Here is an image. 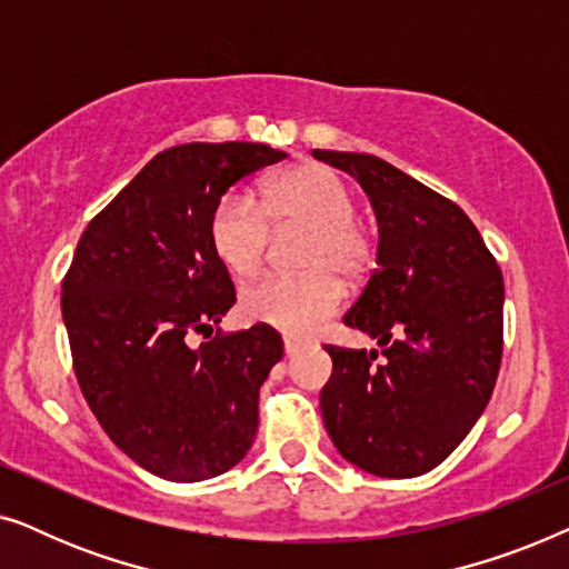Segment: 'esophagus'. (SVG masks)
Returning a JSON list of instances; mask_svg holds the SVG:
<instances>
[{
  "label": "esophagus",
  "instance_id": "esophagus-1",
  "mask_svg": "<svg viewBox=\"0 0 569 569\" xmlns=\"http://www.w3.org/2000/svg\"><path fill=\"white\" fill-rule=\"evenodd\" d=\"M302 347H306V345H302L300 339H295V337H284V355H287V357H295V355L300 352Z\"/></svg>",
  "mask_w": 569,
  "mask_h": 569
}]
</instances>
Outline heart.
Listing matches in <instances>:
<instances>
[{
	"label": "heart",
	"mask_w": 569,
	"mask_h": 569,
	"mask_svg": "<svg viewBox=\"0 0 569 569\" xmlns=\"http://www.w3.org/2000/svg\"><path fill=\"white\" fill-rule=\"evenodd\" d=\"M357 201L337 170L300 166L269 181L256 201L246 191H224L209 214V246L232 277L248 279L261 269L271 228L306 230L298 246L295 277H263L240 298L248 321L282 331H310L337 313L341 279L370 269L372 238L355 217Z\"/></svg>",
	"instance_id": "b5f03b06"
}]
</instances>
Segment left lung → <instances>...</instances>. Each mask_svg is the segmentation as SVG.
I'll return each instance as SVG.
<instances>
[{
    "mask_svg": "<svg viewBox=\"0 0 569 569\" xmlns=\"http://www.w3.org/2000/svg\"><path fill=\"white\" fill-rule=\"evenodd\" d=\"M372 201L378 269L345 323L376 349L326 347V432L362 471L409 479L453 453L489 403L502 360V271L456 201L362 152L313 150Z\"/></svg>",
    "mask_w": 569,
    "mask_h": 569,
    "instance_id": "8db88e82",
    "label": "left lung"
}]
</instances>
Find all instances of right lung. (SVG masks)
<instances>
[{"label":"right lung","instance_id":"1","mask_svg":"<svg viewBox=\"0 0 569 569\" xmlns=\"http://www.w3.org/2000/svg\"><path fill=\"white\" fill-rule=\"evenodd\" d=\"M284 158L256 142L170 147L77 243L61 282L77 383L108 438L154 477H220L253 446L282 337L267 323L217 329L236 287L209 246V214L232 183ZM191 332L206 345L191 348Z\"/></svg>","mask_w":569,"mask_h":569}]
</instances>
